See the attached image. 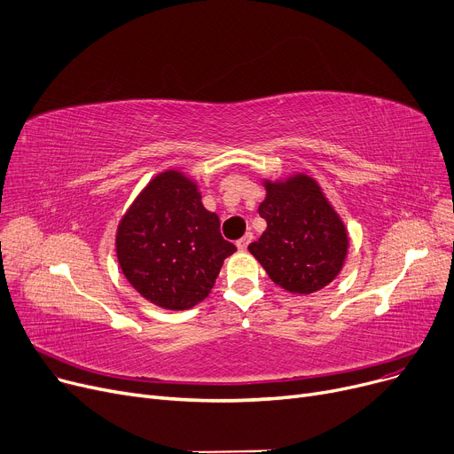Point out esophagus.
<instances>
[{"instance_id":"obj_1","label":"esophagus","mask_w":454,"mask_h":454,"mask_svg":"<svg viewBox=\"0 0 454 454\" xmlns=\"http://www.w3.org/2000/svg\"><path fill=\"white\" fill-rule=\"evenodd\" d=\"M252 233L248 231V233H245L243 237H241V239L239 241H237V248H239V250H247L248 248V245L252 243Z\"/></svg>"}]
</instances>
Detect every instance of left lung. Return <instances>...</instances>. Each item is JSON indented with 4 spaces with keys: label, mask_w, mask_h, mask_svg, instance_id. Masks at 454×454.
I'll list each match as a JSON object with an SVG mask.
<instances>
[{
    "label": "left lung",
    "mask_w": 454,
    "mask_h": 454,
    "mask_svg": "<svg viewBox=\"0 0 454 454\" xmlns=\"http://www.w3.org/2000/svg\"><path fill=\"white\" fill-rule=\"evenodd\" d=\"M259 215L267 230L250 254L281 289L311 294L335 279L348 254V233L318 184L305 175L265 182Z\"/></svg>",
    "instance_id": "obj_1"
}]
</instances>
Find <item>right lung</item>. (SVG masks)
<instances>
[{
	"label": "right lung",
	"instance_id": "obj_1",
	"mask_svg": "<svg viewBox=\"0 0 454 454\" xmlns=\"http://www.w3.org/2000/svg\"><path fill=\"white\" fill-rule=\"evenodd\" d=\"M117 261L132 287L158 307L184 311L213 289L237 248L200 202L197 184L178 171L158 175L119 223Z\"/></svg>",
	"mask_w": 454,
	"mask_h": 454
}]
</instances>
